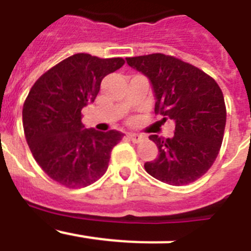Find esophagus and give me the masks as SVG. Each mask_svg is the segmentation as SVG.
I'll use <instances>...</instances> for the list:
<instances>
[{
    "instance_id": "34e87169",
    "label": "esophagus",
    "mask_w": 251,
    "mask_h": 251,
    "mask_svg": "<svg viewBox=\"0 0 251 251\" xmlns=\"http://www.w3.org/2000/svg\"><path fill=\"white\" fill-rule=\"evenodd\" d=\"M128 138L133 142V143H139L145 139V136H142V134H136V133H129L128 134Z\"/></svg>"
}]
</instances>
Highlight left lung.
I'll return each instance as SVG.
<instances>
[{
    "instance_id": "obj_1",
    "label": "left lung",
    "mask_w": 251,
    "mask_h": 251,
    "mask_svg": "<svg viewBox=\"0 0 251 251\" xmlns=\"http://www.w3.org/2000/svg\"><path fill=\"white\" fill-rule=\"evenodd\" d=\"M127 63L152 83L154 113L176 123L172 138L150 137L158 157L145 163L146 171L172 186L194 182L214 165L223 143L226 106L220 86L201 69L171 55L127 57Z\"/></svg>"
}]
</instances>
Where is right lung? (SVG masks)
<instances>
[{
    "instance_id": "1",
    "label": "right lung",
    "mask_w": 251,
    "mask_h": 251,
    "mask_svg": "<svg viewBox=\"0 0 251 251\" xmlns=\"http://www.w3.org/2000/svg\"><path fill=\"white\" fill-rule=\"evenodd\" d=\"M122 57L75 54L35 81L22 108L26 141L37 165L55 182L86 187L105 174L118 130L83 129L81 109L95 100L103 77L124 65Z\"/></svg>"
}]
</instances>
